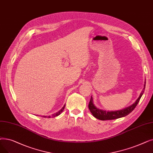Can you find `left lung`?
I'll return each mask as SVG.
<instances>
[{
	"mask_svg": "<svg viewBox=\"0 0 153 153\" xmlns=\"http://www.w3.org/2000/svg\"><path fill=\"white\" fill-rule=\"evenodd\" d=\"M145 85H146V81L144 82V88L141 91L139 97L135 101V102L123 109L115 111H107L105 110L99 109L94 105V102H93V99L92 96L91 97V100L89 104V109L92 114L93 115V116L99 119V120H102V121L112 120V119H118V118L124 117L128 115L129 113H131V112L136 108V106L139 102V100H140V99L142 97L143 93L144 92Z\"/></svg>",
	"mask_w": 153,
	"mask_h": 153,
	"instance_id": "left-lung-1",
	"label": "left lung"
}]
</instances>
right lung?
Masks as SVG:
<instances>
[{"instance_id": "obj_1", "label": "right lung", "mask_w": 153, "mask_h": 153, "mask_svg": "<svg viewBox=\"0 0 153 153\" xmlns=\"http://www.w3.org/2000/svg\"><path fill=\"white\" fill-rule=\"evenodd\" d=\"M64 108H65V105L63 106L62 107V108L60 110V111H59L58 112H56V113H54V114H53L52 115V116H48V117L49 118H51V117H56V116H59V115H60L61 113H62V112L64 111ZM44 117H47V116H43Z\"/></svg>"}]
</instances>
